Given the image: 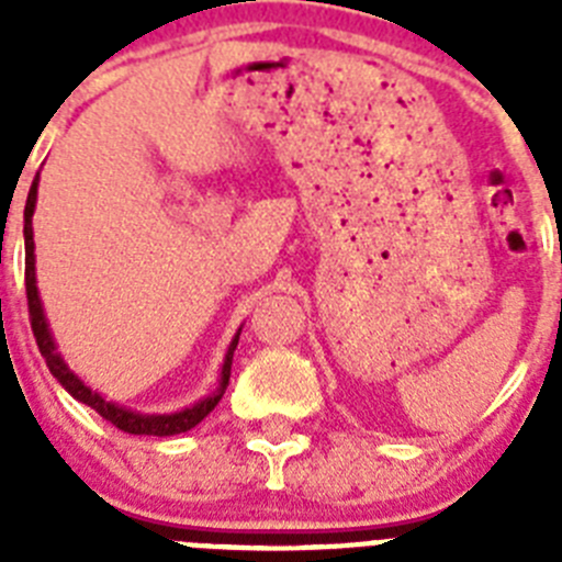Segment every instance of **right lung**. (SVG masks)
I'll use <instances>...</instances> for the list:
<instances>
[{"label":"right lung","mask_w":562,"mask_h":562,"mask_svg":"<svg viewBox=\"0 0 562 562\" xmlns=\"http://www.w3.org/2000/svg\"><path fill=\"white\" fill-rule=\"evenodd\" d=\"M36 193H38V177L33 180L27 193V205H24V290H27V310H30V326H33V335H36L38 351L47 360L49 374L56 376L61 382L64 389L69 394L76 396L78 402L89 405L92 411L103 416L106 422H112L114 428L123 430V434H134V436H177L186 434V430L196 428L213 408H216V402L222 400L227 389V380H231V366H233V351H236L238 335L233 337L231 349L225 355V366H222V376H220V389L213 391L211 396L200 400L191 408L180 411V414H137V411H128L117 402L103 400L98 391L87 389L81 380H78L72 371L67 369V362L61 360L56 349V340L49 335L47 317H44V306L42 297H38V286H36V256H33V211H36Z\"/></svg>","instance_id":"right-lung-1"}]
</instances>
